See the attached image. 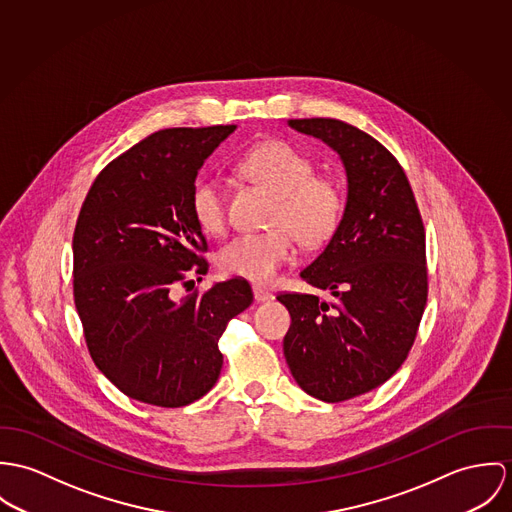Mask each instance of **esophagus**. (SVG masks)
Returning <instances> with one entry per match:
<instances>
[{
    "label": "esophagus",
    "mask_w": 512,
    "mask_h": 512,
    "mask_svg": "<svg viewBox=\"0 0 512 512\" xmlns=\"http://www.w3.org/2000/svg\"><path fill=\"white\" fill-rule=\"evenodd\" d=\"M253 296H255V300H257V302L273 300V292H271V290H267L265 286H259V284H255V286H253Z\"/></svg>",
    "instance_id": "obj_1"
}]
</instances>
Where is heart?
Here are the masks:
<instances>
[{
    "label": "heart",
    "instance_id": "b5f03b06",
    "mask_svg": "<svg viewBox=\"0 0 512 512\" xmlns=\"http://www.w3.org/2000/svg\"><path fill=\"white\" fill-rule=\"evenodd\" d=\"M243 171L277 194L271 226L265 233H241L218 255L220 269L253 283H267L294 255V237L314 247L328 241L340 226L343 194L338 182L314 176V163L284 141L251 149ZM190 210L206 233L226 228V188L218 174H200L190 192Z\"/></svg>",
    "mask_w": 512,
    "mask_h": 512
}]
</instances>
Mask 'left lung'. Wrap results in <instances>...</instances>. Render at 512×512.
<instances>
[{
    "instance_id": "obj_1",
    "label": "left lung",
    "mask_w": 512,
    "mask_h": 512,
    "mask_svg": "<svg viewBox=\"0 0 512 512\" xmlns=\"http://www.w3.org/2000/svg\"><path fill=\"white\" fill-rule=\"evenodd\" d=\"M340 157V226L300 279L328 292L279 294L290 312L284 357L298 387L324 402L383 385L406 359L428 296L426 235L397 159L365 131L328 117L288 119Z\"/></svg>"
}]
</instances>
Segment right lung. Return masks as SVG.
Instances as JSON below:
<instances>
[{"instance_id":"obj_1","label":"right lung","mask_w":512,"mask_h":512,"mask_svg":"<svg viewBox=\"0 0 512 512\" xmlns=\"http://www.w3.org/2000/svg\"><path fill=\"white\" fill-rule=\"evenodd\" d=\"M233 131H157L100 172L82 204L72 239L74 304L96 367L129 398L176 408L204 397L224 365L218 341L253 302L243 279L176 296L178 284L208 273L190 192Z\"/></svg>"}]
</instances>
